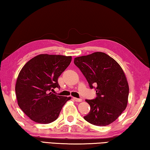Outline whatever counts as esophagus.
Masks as SVG:
<instances>
[{"label":"esophagus","mask_w":150,"mask_h":150,"mask_svg":"<svg viewBox=\"0 0 150 150\" xmlns=\"http://www.w3.org/2000/svg\"><path fill=\"white\" fill-rule=\"evenodd\" d=\"M73 100H75L76 102H82V99H81V98H73Z\"/></svg>","instance_id":"1"}]
</instances>
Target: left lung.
<instances>
[{
  "label": "left lung",
  "instance_id": "1",
  "mask_svg": "<svg viewBox=\"0 0 150 150\" xmlns=\"http://www.w3.org/2000/svg\"><path fill=\"white\" fill-rule=\"evenodd\" d=\"M74 62L86 78L90 88L96 90L95 99L86 100L90 110L84 120L98 126L112 123L126 108L128 100L129 86L121 66L101 52L76 57Z\"/></svg>",
  "mask_w": 150,
  "mask_h": 150
}]
</instances>
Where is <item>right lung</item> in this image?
<instances>
[{"label":"right lung","mask_w":150,"mask_h":150,"mask_svg":"<svg viewBox=\"0 0 150 150\" xmlns=\"http://www.w3.org/2000/svg\"><path fill=\"white\" fill-rule=\"evenodd\" d=\"M71 60L72 56L43 54L32 58L21 69L15 86L17 102L33 121L45 124L55 121L71 99L51 92L60 88L58 78Z\"/></svg>","instance_id":"add662e5"}]
</instances>
